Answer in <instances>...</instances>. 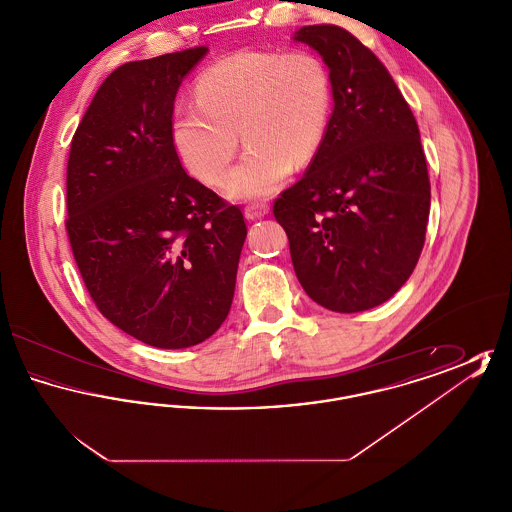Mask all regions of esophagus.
I'll return each mask as SVG.
<instances>
[{"mask_svg": "<svg viewBox=\"0 0 512 512\" xmlns=\"http://www.w3.org/2000/svg\"><path fill=\"white\" fill-rule=\"evenodd\" d=\"M267 213L268 203H263V201L251 203V205H247V207L244 209L245 219L247 220L263 219Z\"/></svg>", "mask_w": 512, "mask_h": 512, "instance_id": "obj_1", "label": "esophagus"}]
</instances>
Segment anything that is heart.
Here are the masks:
<instances>
[{"mask_svg":"<svg viewBox=\"0 0 512 512\" xmlns=\"http://www.w3.org/2000/svg\"><path fill=\"white\" fill-rule=\"evenodd\" d=\"M195 107L171 122L174 151L190 174L219 184L238 149H247L224 180L232 199L278 192L293 167L309 165L324 144L334 107L332 74L311 51L242 49L197 76Z\"/></svg>","mask_w":512,"mask_h":512,"instance_id":"b5f03b06","label":"heart"}]
</instances>
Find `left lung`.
<instances>
[{
    "instance_id": "left-lung-1",
    "label": "left lung",
    "mask_w": 512,
    "mask_h": 512,
    "mask_svg": "<svg viewBox=\"0 0 512 512\" xmlns=\"http://www.w3.org/2000/svg\"><path fill=\"white\" fill-rule=\"evenodd\" d=\"M330 69L334 111L303 178L274 201L307 295L336 313L382 305L426 240L430 178L418 124L382 61L336 25L293 36Z\"/></svg>"
}]
</instances>
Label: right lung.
<instances>
[{"label": "right lung", "mask_w": 512, "mask_h": 512, "mask_svg": "<svg viewBox=\"0 0 512 512\" xmlns=\"http://www.w3.org/2000/svg\"><path fill=\"white\" fill-rule=\"evenodd\" d=\"M205 46L121 65L74 132L65 222L99 313L161 349L211 338L228 317L247 228L182 169L174 98Z\"/></svg>", "instance_id": "right-lung-1"}]
</instances>
